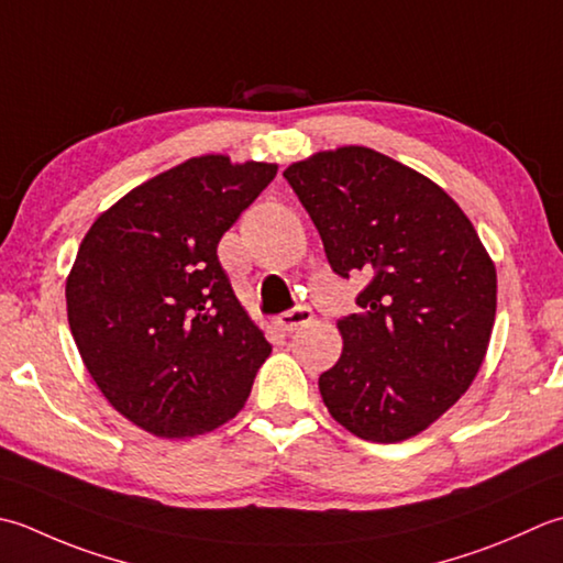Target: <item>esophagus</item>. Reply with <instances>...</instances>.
Returning a JSON list of instances; mask_svg holds the SVG:
<instances>
[{"label":"esophagus","mask_w":563,"mask_h":563,"mask_svg":"<svg viewBox=\"0 0 563 563\" xmlns=\"http://www.w3.org/2000/svg\"><path fill=\"white\" fill-rule=\"evenodd\" d=\"M310 319H312V310H307V307H295V310L283 312L278 319H275V324H278L280 332L290 334L297 327H305Z\"/></svg>","instance_id":"obj_1"}]
</instances>
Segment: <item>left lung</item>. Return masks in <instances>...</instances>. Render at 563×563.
Instances as JSON below:
<instances>
[{"label":"left lung","mask_w":563,"mask_h":563,"mask_svg":"<svg viewBox=\"0 0 563 563\" xmlns=\"http://www.w3.org/2000/svg\"><path fill=\"white\" fill-rule=\"evenodd\" d=\"M332 268L368 275L358 314L336 322L341 356L319 376L329 415L366 442L434 424L478 376L498 273L478 231L427 175L366 146L285 168Z\"/></svg>","instance_id":"left-lung-1"}]
</instances>
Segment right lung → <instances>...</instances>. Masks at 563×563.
Masks as SVG:
<instances>
[{
  "label": "right lung",
  "mask_w": 563,
  "mask_h": 563,
  "mask_svg": "<svg viewBox=\"0 0 563 563\" xmlns=\"http://www.w3.org/2000/svg\"><path fill=\"white\" fill-rule=\"evenodd\" d=\"M275 173L205 153L136 185L87 229L65 280L68 324L107 402L143 432L200 437L246 405L271 344L217 246Z\"/></svg>",
  "instance_id": "add662e5"
}]
</instances>
